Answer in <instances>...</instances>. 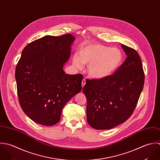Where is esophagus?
<instances>
[{"mask_svg": "<svg viewBox=\"0 0 160 160\" xmlns=\"http://www.w3.org/2000/svg\"><path fill=\"white\" fill-rule=\"evenodd\" d=\"M86 81L85 79H83L82 81V88L84 87V86L86 84Z\"/></svg>", "mask_w": 160, "mask_h": 160, "instance_id": "esophagus-1", "label": "esophagus"}]
</instances>
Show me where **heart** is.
I'll use <instances>...</instances> for the list:
<instances>
[{
	"instance_id": "b5f03b06",
	"label": "heart",
	"mask_w": 160,
	"mask_h": 160,
	"mask_svg": "<svg viewBox=\"0 0 160 160\" xmlns=\"http://www.w3.org/2000/svg\"><path fill=\"white\" fill-rule=\"evenodd\" d=\"M123 61V53L117 48L92 44L81 48L79 56L72 58L73 65L79 69L84 64H89L88 71L89 76L102 79L114 72Z\"/></svg>"
}]
</instances>
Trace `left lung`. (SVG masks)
Listing matches in <instances>:
<instances>
[{
    "label": "left lung",
    "instance_id": "left-lung-1",
    "mask_svg": "<svg viewBox=\"0 0 160 160\" xmlns=\"http://www.w3.org/2000/svg\"><path fill=\"white\" fill-rule=\"evenodd\" d=\"M127 58L113 74L102 79H86L82 91L87 99V121L97 130L112 128L133 113L145 82L140 56L134 49L121 45Z\"/></svg>",
    "mask_w": 160,
    "mask_h": 160
}]
</instances>
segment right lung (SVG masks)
I'll return each instance as SVG.
<instances>
[{
  "mask_svg": "<svg viewBox=\"0 0 160 160\" xmlns=\"http://www.w3.org/2000/svg\"><path fill=\"white\" fill-rule=\"evenodd\" d=\"M74 40L69 33L36 40L24 48L17 64L20 105L39 124L52 126L58 123L65 104L82 89V75L67 74L62 69Z\"/></svg>",
  "mask_w": 160,
  "mask_h": 160,
  "instance_id": "right-lung-1",
  "label": "right lung"
}]
</instances>
